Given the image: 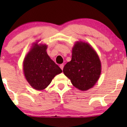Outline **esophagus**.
Here are the masks:
<instances>
[{"instance_id": "esophagus-1", "label": "esophagus", "mask_w": 127, "mask_h": 127, "mask_svg": "<svg viewBox=\"0 0 127 127\" xmlns=\"http://www.w3.org/2000/svg\"><path fill=\"white\" fill-rule=\"evenodd\" d=\"M64 66V64H61V65H60V68H61V69H62V70H63Z\"/></svg>"}]
</instances>
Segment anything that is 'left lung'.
Segmentation results:
<instances>
[{
	"instance_id": "1",
	"label": "left lung",
	"mask_w": 127,
	"mask_h": 127,
	"mask_svg": "<svg viewBox=\"0 0 127 127\" xmlns=\"http://www.w3.org/2000/svg\"><path fill=\"white\" fill-rule=\"evenodd\" d=\"M63 72L76 88L86 91L93 87L99 78L101 64L90 45L77 42L73 48L72 60L65 65Z\"/></svg>"
}]
</instances>
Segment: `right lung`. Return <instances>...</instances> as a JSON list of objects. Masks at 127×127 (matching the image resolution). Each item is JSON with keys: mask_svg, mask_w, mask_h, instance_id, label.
<instances>
[{"mask_svg": "<svg viewBox=\"0 0 127 127\" xmlns=\"http://www.w3.org/2000/svg\"><path fill=\"white\" fill-rule=\"evenodd\" d=\"M46 50V45L39 46L36 43L24 59L23 68L25 78L35 90L46 88L53 78L62 72L50 58Z\"/></svg>", "mask_w": 127, "mask_h": 127, "instance_id": "right-lung-1", "label": "right lung"}]
</instances>
